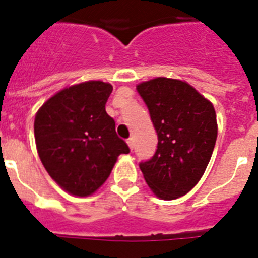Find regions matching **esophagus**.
I'll return each mask as SVG.
<instances>
[{
	"instance_id": "esophagus-1",
	"label": "esophagus",
	"mask_w": 258,
	"mask_h": 258,
	"mask_svg": "<svg viewBox=\"0 0 258 258\" xmlns=\"http://www.w3.org/2000/svg\"><path fill=\"white\" fill-rule=\"evenodd\" d=\"M126 143H127V146H129V149H131V150L134 149V141H133V138H129V140L126 141Z\"/></svg>"
}]
</instances>
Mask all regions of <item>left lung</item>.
Here are the masks:
<instances>
[{"instance_id": "left-lung-1", "label": "left lung", "mask_w": 258, "mask_h": 258, "mask_svg": "<svg viewBox=\"0 0 258 258\" xmlns=\"http://www.w3.org/2000/svg\"><path fill=\"white\" fill-rule=\"evenodd\" d=\"M157 133L154 156L140 164L157 198L174 200L200 181L217 140L214 107L190 84L157 77L137 85Z\"/></svg>"}]
</instances>
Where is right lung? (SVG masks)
<instances>
[{
  "label": "right lung",
  "instance_id": "1",
  "mask_svg": "<svg viewBox=\"0 0 258 258\" xmlns=\"http://www.w3.org/2000/svg\"><path fill=\"white\" fill-rule=\"evenodd\" d=\"M112 89L103 81L72 85L52 95L36 113L38 156L50 177L75 197L95 192L118 155L131 151L106 112Z\"/></svg>",
  "mask_w": 258,
  "mask_h": 258
}]
</instances>
